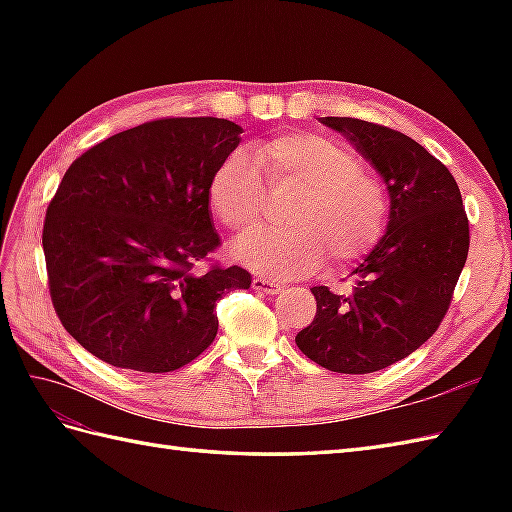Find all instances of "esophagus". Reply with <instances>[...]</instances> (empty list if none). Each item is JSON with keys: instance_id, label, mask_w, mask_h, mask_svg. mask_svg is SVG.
I'll return each mask as SVG.
<instances>
[{"instance_id": "1", "label": "esophagus", "mask_w": 512, "mask_h": 512, "mask_svg": "<svg viewBox=\"0 0 512 512\" xmlns=\"http://www.w3.org/2000/svg\"><path fill=\"white\" fill-rule=\"evenodd\" d=\"M253 288L257 292H262V295H279V292L284 290V286L277 284V281H273V279H266V277H255Z\"/></svg>"}]
</instances>
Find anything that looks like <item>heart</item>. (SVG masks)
I'll return each mask as SVG.
<instances>
[{"label": "heart", "mask_w": 512, "mask_h": 512, "mask_svg": "<svg viewBox=\"0 0 512 512\" xmlns=\"http://www.w3.org/2000/svg\"><path fill=\"white\" fill-rule=\"evenodd\" d=\"M255 159L233 151L209 182L211 209L228 231L244 237L262 228L273 195L295 202L286 231L239 239V262L268 277H295L325 259L345 270L374 253L387 233L389 191L350 147L321 134H281L259 143Z\"/></svg>", "instance_id": "heart-1"}]
</instances>
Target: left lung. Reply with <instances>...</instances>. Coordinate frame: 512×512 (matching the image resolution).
Here are the masks:
<instances>
[{
    "instance_id": "left-lung-1",
    "label": "left lung",
    "mask_w": 512,
    "mask_h": 512,
    "mask_svg": "<svg viewBox=\"0 0 512 512\" xmlns=\"http://www.w3.org/2000/svg\"><path fill=\"white\" fill-rule=\"evenodd\" d=\"M383 176L387 233L354 270L350 295L310 288L314 321L297 334L310 361L339 374H369L416 352L447 314L469 255V217L451 171L416 140L378 123L325 116Z\"/></svg>"
}]
</instances>
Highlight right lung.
I'll use <instances>...</instances> for the list:
<instances>
[{
	"mask_svg": "<svg viewBox=\"0 0 512 512\" xmlns=\"http://www.w3.org/2000/svg\"><path fill=\"white\" fill-rule=\"evenodd\" d=\"M226 118H158L76 158L43 222L48 288L72 339L101 361L165 374L217 334L215 303L250 288L239 266L200 262L220 246L209 182L239 145Z\"/></svg>",
	"mask_w": 512,
	"mask_h": 512,
	"instance_id": "obj_1",
	"label": "right lung"
}]
</instances>
